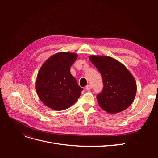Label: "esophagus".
<instances>
[{"instance_id":"obj_1","label":"esophagus","mask_w":158,"mask_h":158,"mask_svg":"<svg viewBox=\"0 0 158 158\" xmlns=\"http://www.w3.org/2000/svg\"><path fill=\"white\" fill-rule=\"evenodd\" d=\"M85 89H86V90H88V91L90 90L91 89H92V85H86V87H85Z\"/></svg>"}]
</instances>
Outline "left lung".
<instances>
[{
    "instance_id": "8db88e82",
    "label": "left lung",
    "mask_w": 158,
    "mask_h": 158,
    "mask_svg": "<svg viewBox=\"0 0 158 158\" xmlns=\"http://www.w3.org/2000/svg\"><path fill=\"white\" fill-rule=\"evenodd\" d=\"M89 59L102 75L103 89L97 95L100 106L108 113L127 109L136 94V82L126 66L111 56L91 55Z\"/></svg>"
}]
</instances>
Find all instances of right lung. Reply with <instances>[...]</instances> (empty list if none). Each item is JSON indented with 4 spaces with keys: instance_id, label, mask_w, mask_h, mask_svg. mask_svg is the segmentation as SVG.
Returning <instances> with one entry per match:
<instances>
[{
    "instance_id": "add662e5",
    "label": "right lung",
    "mask_w": 158,
    "mask_h": 158,
    "mask_svg": "<svg viewBox=\"0 0 158 158\" xmlns=\"http://www.w3.org/2000/svg\"><path fill=\"white\" fill-rule=\"evenodd\" d=\"M78 57L74 52H60L42 64L36 78L35 88L46 106L62 111L70 107L80 96L82 88L70 73V66Z\"/></svg>"
}]
</instances>
